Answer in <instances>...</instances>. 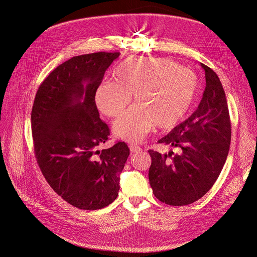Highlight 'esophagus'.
Returning <instances> with one entry per match:
<instances>
[{"label": "esophagus", "instance_id": "esophagus-1", "mask_svg": "<svg viewBox=\"0 0 257 257\" xmlns=\"http://www.w3.org/2000/svg\"><path fill=\"white\" fill-rule=\"evenodd\" d=\"M129 148H130L131 153H138V152L142 151V149L139 148L137 145H135V144H130V145H129Z\"/></svg>", "mask_w": 257, "mask_h": 257}]
</instances>
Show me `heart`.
I'll return each instance as SVG.
<instances>
[{
	"instance_id": "obj_1",
	"label": "heart",
	"mask_w": 257,
	"mask_h": 257,
	"mask_svg": "<svg viewBox=\"0 0 257 257\" xmlns=\"http://www.w3.org/2000/svg\"><path fill=\"white\" fill-rule=\"evenodd\" d=\"M113 81L102 82L95 94L101 113L114 118L133 95L134 103L113 123L114 133L139 142L152 130L175 125L191 107L198 89L190 68L165 57H129L114 68Z\"/></svg>"
}]
</instances>
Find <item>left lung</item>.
I'll use <instances>...</instances> for the list:
<instances>
[{
  "mask_svg": "<svg viewBox=\"0 0 257 257\" xmlns=\"http://www.w3.org/2000/svg\"><path fill=\"white\" fill-rule=\"evenodd\" d=\"M206 87L198 108L158 142L179 154L150 150V184L155 197L167 205L184 206L212 188L225 163L231 127L225 93L217 75L201 63Z\"/></svg>",
  "mask_w": 257,
  "mask_h": 257,
  "instance_id": "1",
  "label": "left lung"
}]
</instances>
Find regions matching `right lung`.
<instances>
[{
    "label": "right lung",
    "mask_w": 257,
    "mask_h": 257,
    "mask_svg": "<svg viewBox=\"0 0 257 257\" xmlns=\"http://www.w3.org/2000/svg\"><path fill=\"white\" fill-rule=\"evenodd\" d=\"M119 52L75 56L40 85L32 108L34 152L49 185L83 210L101 209L120 190V173L130 154L124 142L99 151L109 128L100 120L95 94Z\"/></svg>",
    "instance_id": "1"
}]
</instances>
